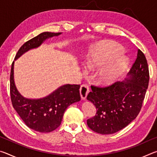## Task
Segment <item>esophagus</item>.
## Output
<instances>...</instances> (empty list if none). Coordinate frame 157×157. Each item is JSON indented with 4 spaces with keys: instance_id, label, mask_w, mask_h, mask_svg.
I'll use <instances>...</instances> for the list:
<instances>
[{
    "instance_id": "obj_1",
    "label": "esophagus",
    "mask_w": 157,
    "mask_h": 157,
    "mask_svg": "<svg viewBox=\"0 0 157 157\" xmlns=\"http://www.w3.org/2000/svg\"><path fill=\"white\" fill-rule=\"evenodd\" d=\"M89 92V87L86 84H82L79 89V93H80L81 98L82 100H85Z\"/></svg>"
}]
</instances>
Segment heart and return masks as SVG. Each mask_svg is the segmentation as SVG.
<instances>
[{
	"label": "heart",
	"mask_w": 157,
	"mask_h": 157,
	"mask_svg": "<svg viewBox=\"0 0 157 157\" xmlns=\"http://www.w3.org/2000/svg\"><path fill=\"white\" fill-rule=\"evenodd\" d=\"M120 45L111 41H100L89 49L85 61L87 68L98 70L96 79L101 84H109L123 75L129 62Z\"/></svg>",
	"instance_id": "obj_1"
}]
</instances>
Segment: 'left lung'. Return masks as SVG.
<instances>
[{
	"label": "left lung",
	"mask_w": 157,
	"mask_h": 157,
	"mask_svg": "<svg viewBox=\"0 0 157 157\" xmlns=\"http://www.w3.org/2000/svg\"><path fill=\"white\" fill-rule=\"evenodd\" d=\"M127 78L111 86H91L87 100L96 108V114L87 120V125L101 134L120 131L136 118L142 107L149 83V70L145 56L138 50L137 57Z\"/></svg>",
	"instance_id": "obj_1"
}]
</instances>
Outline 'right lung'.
Segmentation results:
<instances>
[{"mask_svg": "<svg viewBox=\"0 0 157 157\" xmlns=\"http://www.w3.org/2000/svg\"><path fill=\"white\" fill-rule=\"evenodd\" d=\"M62 33L44 32L23 45L16 55L14 61L28 50L36 48L48 39L60 35ZM14 61L10 73V95L16 111L26 125L34 131L47 133L54 131L62 123L68 106L80 100L79 85L63 84L46 97L32 99L23 97L16 86L14 78Z\"/></svg>", "mask_w": 157, "mask_h": 157, "instance_id": "add662e5", "label": "right lung"}]
</instances>
